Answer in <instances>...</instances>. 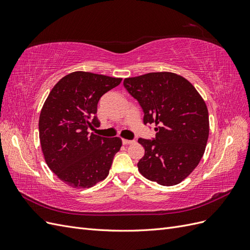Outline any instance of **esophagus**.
<instances>
[{
    "label": "esophagus",
    "instance_id": "1",
    "mask_svg": "<svg viewBox=\"0 0 250 250\" xmlns=\"http://www.w3.org/2000/svg\"><path fill=\"white\" fill-rule=\"evenodd\" d=\"M134 141L133 140H126V139H123L122 140V143L124 144V145H128V144H131V143H133Z\"/></svg>",
    "mask_w": 250,
    "mask_h": 250
}]
</instances>
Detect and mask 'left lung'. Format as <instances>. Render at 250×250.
Segmentation results:
<instances>
[{"mask_svg": "<svg viewBox=\"0 0 250 250\" xmlns=\"http://www.w3.org/2000/svg\"><path fill=\"white\" fill-rule=\"evenodd\" d=\"M123 85L143 109L144 125L155 137L139 139L145 154L138 163L144 177L162 186L179 184L197 167L208 139V112L196 88L177 74L149 73Z\"/></svg>", "mask_w": 250, "mask_h": 250, "instance_id": "1", "label": "left lung"}]
</instances>
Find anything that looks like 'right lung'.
<instances>
[{
    "instance_id": "add662e5",
    "label": "right lung",
    "mask_w": 250,
    "mask_h": 250,
    "mask_svg": "<svg viewBox=\"0 0 250 250\" xmlns=\"http://www.w3.org/2000/svg\"><path fill=\"white\" fill-rule=\"evenodd\" d=\"M122 79L74 72L52 88L40 116V140L49 168L67 186L86 188L107 177L113 156L122 146L119 138L90 133L100 123V98Z\"/></svg>"
}]
</instances>
